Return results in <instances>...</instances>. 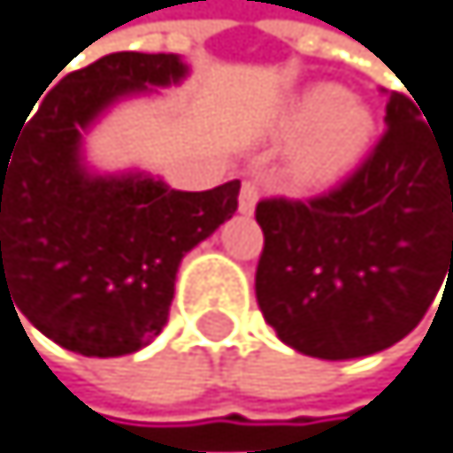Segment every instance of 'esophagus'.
I'll use <instances>...</instances> for the list:
<instances>
[{
	"label": "esophagus",
	"mask_w": 453,
	"mask_h": 453,
	"mask_svg": "<svg viewBox=\"0 0 453 453\" xmlns=\"http://www.w3.org/2000/svg\"><path fill=\"white\" fill-rule=\"evenodd\" d=\"M260 199V190H257L254 181H242V190H240V213H254V204Z\"/></svg>",
	"instance_id": "esophagus-1"
}]
</instances>
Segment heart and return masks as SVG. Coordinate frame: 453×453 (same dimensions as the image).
Masks as SVG:
<instances>
[{
  "instance_id": "b5f03b06",
  "label": "heart",
  "mask_w": 453,
  "mask_h": 453,
  "mask_svg": "<svg viewBox=\"0 0 453 453\" xmlns=\"http://www.w3.org/2000/svg\"><path fill=\"white\" fill-rule=\"evenodd\" d=\"M283 135H303L292 156V179L306 190L329 188L349 176L376 135V118L361 97L333 83L309 86L288 104Z\"/></svg>"
}]
</instances>
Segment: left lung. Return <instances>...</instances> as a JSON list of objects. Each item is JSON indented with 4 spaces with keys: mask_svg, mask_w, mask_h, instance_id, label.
<instances>
[{
    "mask_svg": "<svg viewBox=\"0 0 453 453\" xmlns=\"http://www.w3.org/2000/svg\"><path fill=\"white\" fill-rule=\"evenodd\" d=\"M413 101L390 92L385 135L338 188L257 204V303L303 356L341 361L393 347L451 277L453 129L440 135Z\"/></svg>",
    "mask_w": 453,
    "mask_h": 453,
    "instance_id": "1",
    "label": "left lung"
}]
</instances>
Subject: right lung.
Segmentation results:
<instances>
[{
  "label": "right lung",
  "instance_id": "add662e5",
  "mask_svg": "<svg viewBox=\"0 0 453 453\" xmlns=\"http://www.w3.org/2000/svg\"><path fill=\"white\" fill-rule=\"evenodd\" d=\"M185 74L179 54H106L65 74L11 144L0 141V301L13 297L42 335L81 356L147 347L167 324L181 257L236 211V179L188 193L83 165V133L109 106Z\"/></svg>",
  "mask_w": 453,
  "mask_h": 453
}]
</instances>
